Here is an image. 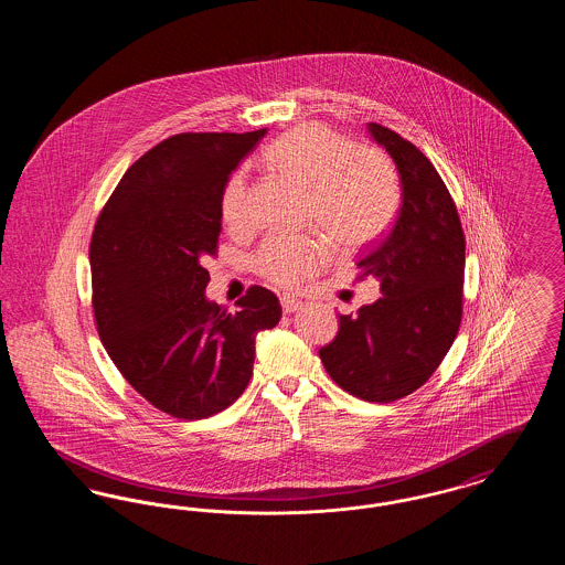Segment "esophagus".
I'll return each mask as SVG.
<instances>
[{
  "mask_svg": "<svg viewBox=\"0 0 565 565\" xmlns=\"http://www.w3.org/2000/svg\"><path fill=\"white\" fill-rule=\"evenodd\" d=\"M302 307V302L298 300V298H292V296H281V309H284V313H296L298 309Z\"/></svg>",
  "mask_w": 565,
  "mask_h": 565,
  "instance_id": "1",
  "label": "esophagus"
}]
</instances>
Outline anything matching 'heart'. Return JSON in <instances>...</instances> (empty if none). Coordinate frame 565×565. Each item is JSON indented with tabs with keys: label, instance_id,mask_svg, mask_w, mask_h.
Segmentation results:
<instances>
[{
	"label": "heart",
	"instance_id": "1",
	"mask_svg": "<svg viewBox=\"0 0 565 565\" xmlns=\"http://www.w3.org/2000/svg\"><path fill=\"white\" fill-rule=\"evenodd\" d=\"M270 167L309 192L307 222L318 224L334 247L360 249L385 231L398 207V175L376 148L355 146L348 135L323 125H305L273 141ZM220 214L228 228L252 224L249 189L235 171L222 190ZM330 243L322 235H270L254 267L273 286L292 290L328 265Z\"/></svg>",
	"mask_w": 565,
	"mask_h": 565
}]
</instances>
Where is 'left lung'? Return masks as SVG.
<instances>
[{
	"instance_id": "obj_1",
	"label": "left lung",
	"mask_w": 565,
	"mask_h": 565,
	"mask_svg": "<svg viewBox=\"0 0 565 565\" xmlns=\"http://www.w3.org/2000/svg\"><path fill=\"white\" fill-rule=\"evenodd\" d=\"M369 134L396 162L403 205L390 233L358 260L360 277H376L383 296L355 316H339V332L320 358L351 396L394 403L422 387L456 341L466 239L456 203L426 154L376 122Z\"/></svg>"
}]
</instances>
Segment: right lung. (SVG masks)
<instances>
[{
    "label": "right lung",
    "instance_id": "add662e5",
    "mask_svg": "<svg viewBox=\"0 0 565 565\" xmlns=\"http://www.w3.org/2000/svg\"><path fill=\"white\" fill-rule=\"evenodd\" d=\"M265 134L164 139L127 169L93 231L102 343L135 392L178 419L235 403L252 376L256 334L281 318L277 296L260 286L237 300V313L205 296L222 190Z\"/></svg>",
    "mask_w": 565,
    "mask_h": 565
}]
</instances>
